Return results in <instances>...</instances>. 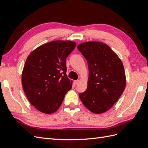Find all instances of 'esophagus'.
I'll list each match as a JSON object with an SVG mask.
<instances>
[{"mask_svg": "<svg viewBox=\"0 0 148 148\" xmlns=\"http://www.w3.org/2000/svg\"><path fill=\"white\" fill-rule=\"evenodd\" d=\"M79 82V80H75V81H74V83L75 84H78V83Z\"/></svg>", "mask_w": 148, "mask_h": 148, "instance_id": "34e87169", "label": "esophagus"}]
</instances>
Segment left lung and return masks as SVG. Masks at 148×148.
<instances>
[{"label": "left lung", "instance_id": "left-lung-1", "mask_svg": "<svg viewBox=\"0 0 148 148\" xmlns=\"http://www.w3.org/2000/svg\"><path fill=\"white\" fill-rule=\"evenodd\" d=\"M88 62L86 90L79 97L86 108L96 114L109 110L122 95L126 76L122 60L107 44L88 41L77 46Z\"/></svg>", "mask_w": 148, "mask_h": 148}]
</instances>
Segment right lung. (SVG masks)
Returning <instances> with one entry per match:
<instances>
[{"label": "right lung", "mask_w": 148, "mask_h": 148, "mask_svg": "<svg viewBox=\"0 0 148 148\" xmlns=\"http://www.w3.org/2000/svg\"><path fill=\"white\" fill-rule=\"evenodd\" d=\"M77 43L53 41L31 52L21 75V83L29 102L42 113L50 114L60 107L72 80L66 75V59Z\"/></svg>", "instance_id": "obj_1"}]
</instances>
